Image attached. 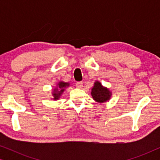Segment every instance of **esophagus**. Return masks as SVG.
Listing matches in <instances>:
<instances>
[{
	"label": "esophagus",
	"mask_w": 160,
	"mask_h": 160,
	"mask_svg": "<svg viewBox=\"0 0 160 160\" xmlns=\"http://www.w3.org/2000/svg\"><path fill=\"white\" fill-rule=\"evenodd\" d=\"M76 87H77V88H79V89L82 88V87H83V83H82V82H76Z\"/></svg>",
	"instance_id": "esophagus-1"
}]
</instances>
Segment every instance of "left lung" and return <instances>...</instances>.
<instances>
[{
	"label": "left lung",
	"mask_w": 160,
	"mask_h": 160,
	"mask_svg": "<svg viewBox=\"0 0 160 160\" xmlns=\"http://www.w3.org/2000/svg\"><path fill=\"white\" fill-rule=\"evenodd\" d=\"M91 94L93 99L99 102L107 101L111 96L108 89L102 87L101 84L98 82L95 83V86L92 89Z\"/></svg>",
	"instance_id": "left-lung-1"
}]
</instances>
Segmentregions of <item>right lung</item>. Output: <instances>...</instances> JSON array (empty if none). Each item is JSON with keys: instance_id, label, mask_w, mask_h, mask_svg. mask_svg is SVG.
Masks as SVG:
<instances>
[{"instance_id": "1", "label": "right lung", "mask_w": 160, "mask_h": 160, "mask_svg": "<svg viewBox=\"0 0 160 160\" xmlns=\"http://www.w3.org/2000/svg\"><path fill=\"white\" fill-rule=\"evenodd\" d=\"M68 86V83H65V82H60L58 84V88L59 89H55V91L54 92V100H57L58 99V98L60 97L61 94H62V92L63 91H64V88H65V87H67Z\"/></svg>"}]
</instances>
